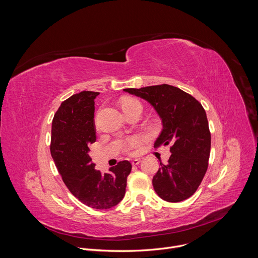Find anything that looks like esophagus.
Segmentation results:
<instances>
[{
	"label": "esophagus",
	"instance_id": "obj_1",
	"mask_svg": "<svg viewBox=\"0 0 258 258\" xmlns=\"http://www.w3.org/2000/svg\"><path fill=\"white\" fill-rule=\"evenodd\" d=\"M140 162H141V159H140V158H136V159H133V160H132V164H133V165H138Z\"/></svg>",
	"mask_w": 258,
	"mask_h": 258
}]
</instances>
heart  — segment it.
Listing matches in <instances>:
<instances>
[{"instance_id": "heart-1", "label": "heart", "mask_w": 258, "mask_h": 258, "mask_svg": "<svg viewBox=\"0 0 258 258\" xmlns=\"http://www.w3.org/2000/svg\"><path fill=\"white\" fill-rule=\"evenodd\" d=\"M135 104H140V102L136 99H133V98H127V99H124L122 102H121V108L122 110H125L127 108H130L131 106L135 105ZM140 144V139L139 138H133L128 144H127V148L128 149H132V148H135V147H137L138 145Z\"/></svg>"}]
</instances>
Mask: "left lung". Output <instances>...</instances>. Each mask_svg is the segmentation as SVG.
<instances>
[{
  "label": "left lung",
  "instance_id": "8db88e82",
  "mask_svg": "<svg viewBox=\"0 0 258 258\" xmlns=\"http://www.w3.org/2000/svg\"><path fill=\"white\" fill-rule=\"evenodd\" d=\"M123 91L146 100L159 115L162 131L154 147L171 145L167 163L160 162L153 176L155 192L167 202L188 199L208 167L211 137L204 108L188 93L165 84Z\"/></svg>",
  "mask_w": 258,
  "mask_h": 258
}]
</instances>
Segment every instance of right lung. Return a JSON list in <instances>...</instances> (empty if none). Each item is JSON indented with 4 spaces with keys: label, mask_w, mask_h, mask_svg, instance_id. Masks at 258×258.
<instances>
[{
    "label": "right lung",
    "mask_w": 258,
    "mask_h": 258,
    "mask_svg": "<svg viewBox=\"0 0 258 258\" xmlns=\"http://www.w3.org/2000/svg\"><path fill=\"white\" fill-rule=\"evenodd\" d=\"M97 92L84 91L61 103L52 121L51 155L68 190L95 209L117 205L125 194L132 164L124 160L102 173L89 155L96 142L95 102Z\"/></svg>",
    "instance_id": "obj_1"
}]
</instances>
